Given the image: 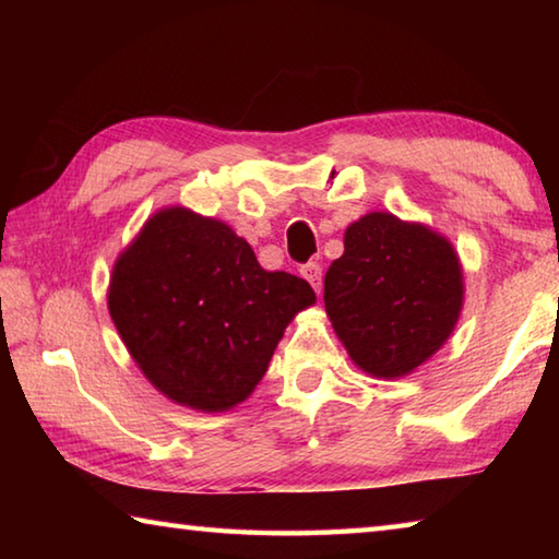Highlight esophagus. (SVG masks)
<instances>
[{"label":"esophagus","instance_id":"1","mask_svg":"<svg viewBox=\"0 0 559 559\" xmlns=\"http://www.w3.org/2000/svg\"><path fill=\"white\" fill-rule=\"evenodd\" d=\"M300 273H302V278H306L310 286H313V290L320 293V288H323V269H320V263L310 261L300 269Z\"/></svg>","mask_w":559,"mask_h":559}]
</instances>
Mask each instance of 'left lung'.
Returning a JSON list of instances; mask_svg holds the SVG:
<instances>
[{
    "label": "left lung",
    "instance_id": "1",
    "mask_svg": "<svg viewBox=\"0 0 559 559\" xmlns=\"http://www.w3.org/2000/svg\"><path fill=\"white\" fill-rule=\"evenodd\" d=\"M325 310L353 362L372 377L412 374L447 343L463 308V271L447 236L390 212L347 226L325 273Z\"/></svg>",
    "mask_w": 559,
    "mask_h": 559
}]
</instances>
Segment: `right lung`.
<instances>
[{"label": "right lung", "instance_id": "add662e5", "mask_svg": "<svg viewBox=\"0 0 559 559\" xmlns=\"http://www.w3.org/2000/svg\"><path fill=\"white\" fill-rule=\"evenodd\" d=\"M313 302L308 281L263 271L231 226L185 206L150 216L108 288L112 323L150 384L200 412L257 390L283 330Z\"/></svg>", "mask_w": 559, "mask_h": 559}]
</instances>
